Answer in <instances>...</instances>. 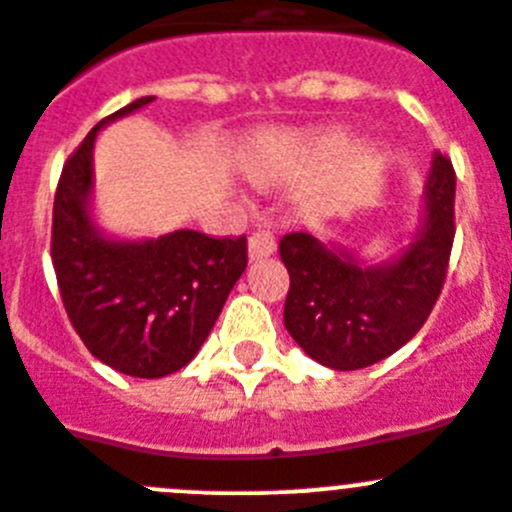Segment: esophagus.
Returning a JSON list of instances; mask_svg holds the SVG:
<instances>
[{"label": "esophagus", "instance_id": "esophagus-1", "mask_svg": "<svg viewBox=\"0 0 512 512\" xmlns=\"http://www.w3.org/2000/svg\"><path fill=\"white\" fill-rule=\"evenodd\" d=\"M275 237L267 230H255L250 235V260H262L275 252Z\"/></svg>", "mask_w": 512, "mask_h": 512}]
</instances>
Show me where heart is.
<instances>
[{"label": "heart", "instance_id": "b5f03b06", "mask_svg": "<svg viewBox=\"0 0 512 512\" xmlns=\"http://www.w3.org/2000/svg\"><path fill=\"white\" fill-rule=\"evenodd\" d=\"M255 177H257V180H260V182H265V180H267V170H265V167H257Z\"/></svg>", "mask_w": 512, "mask_h": 512}]
</instances>
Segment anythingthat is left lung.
I'll list each match as a JSON object with an SVG mask.
<instances>
[{
  "label": "left lung",
  "instance_id": "1",
  "mask_svg": "<svg viewBox=\"0 0 512 512\" xmlns=\"http://www.w3.org/2000/svg\"><path fill=\"white\" fill-rule=\"evenodd\" d=\"M455 237V170L435 152L420 227L393 260L365 265L307 232L280 240L290 272L285 327L320 365L360 370L413 340L438 302Z\"/></svg>",
  "mask_w": 512,
  "mask_h": 512
}]
</instances>
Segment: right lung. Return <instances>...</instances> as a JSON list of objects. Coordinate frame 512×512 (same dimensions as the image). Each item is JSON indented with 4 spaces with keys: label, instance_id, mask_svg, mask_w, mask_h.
<instances>
[{
    "label": "right lung",
    "instance_id": "right-lung-1",
    "mask_svg": "<svg viewBox=\"0 0 512 512\" xmlns=\"http://www.w3.org/2000/svg\"><path fill=\"white\" fill-rule=\"evenodd\" d=\"M140 97L92 127L64 162L52 212V265L69 322L104 365L165 377L200 352L247 267V237L175 230L157 240H112L92 220L97 132L137 112Z\"/></svg>",
    "mask_w": 512,
    "mask_h": 512
}]
</instances>
